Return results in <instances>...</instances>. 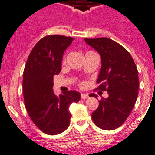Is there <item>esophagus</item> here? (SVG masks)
Returning <instances> with one entry per match:
<instances>
[{
	"label": "esophagus",
	"instance_id": "obj_1",
	"mask_svg": "<svg viewBox=\"0 0 155 155\" xmlns=\"http://www.w3.org/2000/svg\"><path fill=\"white\" fill-rule=\"evenodd\" d=\"M89 98V95L88 94H85V93H82L81 94V99H86Z\"/></svg>",
	"mask_w": 155,
	"mask_h": 155
}]
</instances>
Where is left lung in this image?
Returning <instances> with one entry per match:
<instances>
[{"mask_svg": "<svg viewBox=\"0 0 155 155\" xmlns=\"http://www.w3.org/2000/svg\"><path fill=\"white\" fill-rule=\"evenodd\" d=\"M84 40L100 55L102 66L97 89L108 94V98L99 101L92 119L102 129L114 130L125 122L136 102L139 86L138 69L130 53L114 40L106 37ZM89 96L98 97L95 93Z\"/></svg>", "mask_w": 155, "mask_h": 155, "instance_id": "1", "label": "left lung"}]
</instances>
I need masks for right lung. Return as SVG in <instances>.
Returning <instances> with one entry per match:
<instances>
[{"label": "right lung", "mask_w": 155, "mask_h": 155, "mask_svg": "<svg viewBox=\"0 0 155 155\" xmlns=\"http://www.w3.org/2000/svg\"><path fill=\"white\" fill-rule=\"evenodd\" d=\"M73 37L47 36L34 46L23 75V93L26 109L36 126L50 135L64 131L70 124L69 107L81 95L67 91L59 96L53 92V76L60 73L65 50Z\"/></svg>", "instance_id": "1"}]
</instances>
